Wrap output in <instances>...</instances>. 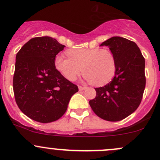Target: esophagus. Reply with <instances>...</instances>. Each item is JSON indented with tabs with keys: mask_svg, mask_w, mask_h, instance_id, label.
<instances>
[{
	"mask_svg": "<svg viewBox=\"0 0 160 160\" xmlns=\"http://www.w3.org/2000/svg\"><path fill=\"white\" fill-rule=\"evenodd\" d=\"M78 88H79V90H84L85 89H87V87H84V86H83V87L79 86Z\"/></svg>",
	"mask_w": 160,
	"mask_h": 160,
	"instance_id": "esophagus-1",
	"label": "esophagus"
}]
</instances>
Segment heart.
<instances>
[{
    "label": "heart",
    "instance_id": "b5f03b06",
    "mask_svg": "<svg viewBox=\"0 0 160 160\" xmlns=\"http://www.w3.org/2000/svg\"><path fill=\"white\" fill-rule=\"evenodd\" d=\"M69 58L59 54L55 59V66L62 76L73 81L81 73L95 86H103L115 75L116 60L108 49H73L67 51Z\"/></svg>",
    "mask_w": 160,
    "mask_h": 160
}]
</instances>
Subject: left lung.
Wrapping results in <instances>:
<instances>
[{
  "label": "left lung",
  "instance_id": "obj_1",
  "mask_svg": "<svg viewBox=\"0 0 160 160\" xmlns=\"http://www.w3.org/2000/svg\"><path fill=\"white\" fill-rule=\"evenodd\" d=\"M108 46L116 60L115 76L105 86L95 88L94 99L89 104L104 120L118 122L139 106L145 87V58L134 42L114 36L101 43Z\"/></svg>",
  "mask_w": 160,
  "mask_h": 160
}]
</instances>
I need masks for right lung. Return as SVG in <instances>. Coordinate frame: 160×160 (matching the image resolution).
Returning <instances> with one entry per match:
<instances>
[{
	"label": "right lung",
	"mask_w": 160,
	"mask_h": 160,
	"mask_svg": "<svg viewBox=\"0 0 160 160\" xmlns=\"http://www.w3.org/2000/svg\"><path fill=\"white\" fill-rule=\"evenodd\" d=\"M64 47L51 37H36L16 55L14 98L19 109L32 120L49 123L60 118L78 91L55 67V58Z\"/></svg>",
	"instance_id": "1"
}]
</instances>
